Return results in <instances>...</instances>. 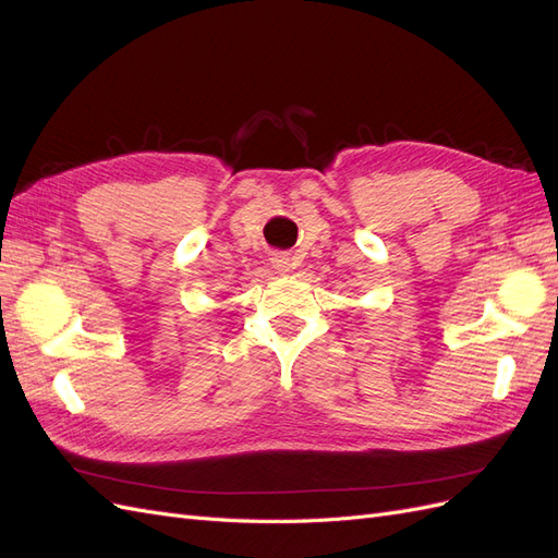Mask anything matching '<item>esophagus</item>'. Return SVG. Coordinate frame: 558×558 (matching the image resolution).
<instances>
[{"label":"esophagus","instance_id":"obj_1","mask_svg":"<svg viewBox=\"0 0 558 558\" xmlns=\"http://www.w3.org/2000/svg\"><path fill=\"white\" fill-rule=\"evenodd\" d=\"M269 260H272V267L277 269V272H289L291 269V258L286 256V253H272V258Z\"/></svg>","mask_w":558,"mask_h":558}]
</instances>
